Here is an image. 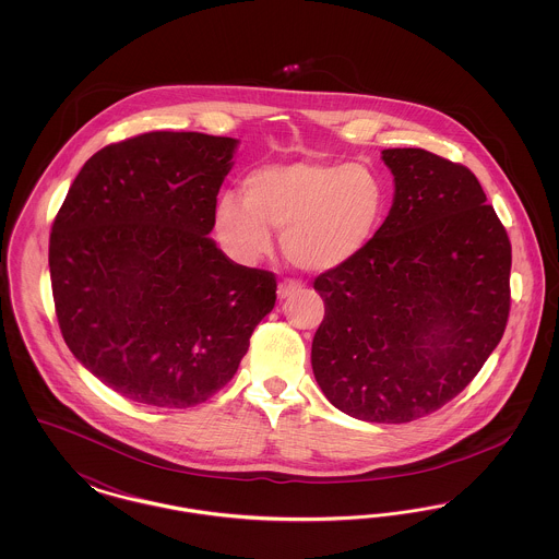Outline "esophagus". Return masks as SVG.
Instances as JSON below:
<instances>
[{
	"instance_id": "obj_1",
	"label": "esophagus",
	"mask_w": 559,
	"mask_h": 559,
	"mask_svg": "<svg viewBox=\"0 0 559 559\" xmlns=\"http://www.w3.org/2000/svg\"><path fill=\"white\" fill-rule=\"evenodd\" d=\"M301 292V285L297 283V281H283V283H278V289H276V293H278V299H287V297H292V295H295V293Z\"/></svg>"
}]
</instances>
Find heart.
<instances>
[{
	"label": "heart",
	"instance_id": "obj_1",
	"mask_svg": "<svg viewBox=\"0 0 559 559\" xmlns=\"http://www.w3.org/2000/svg\"><path fill=\"white\" fill-rule=\"evenodd\" d=\"M388 207L383 178L365 163L293 160L253 169L242 199L224 192L215 203V233L239 264H255L281 233L295 266L326 272L356 260L377 235Z\"/></svg>",
	"mask_w": 559,
	"mask_h": 559
}]
</instances>
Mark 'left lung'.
Masks as SVG:
<instances>
[{
  "mask_svg": "<svg viewBox=\"0 0 559 559\" xmlns=\"http://www.w3.org/2000/svg\"><path fill=\"white\" fill-rule=\"evenodd\" d=\"M394 203L369 247L314 278L312 371L360 421L408 424L478 374L506 333L511 242L478 178L424 148H385Z\"/></svg>",
  "mask_w": 559,
  "mask_h": 559,
  "instance_id": "1",
  "label": "left lung"
}]
</instances>
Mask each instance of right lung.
Listing matches in <instances>:
<instances>
[{
	"label": "right lung",
	"instance_id": "1",
	"mask_svg": "<svg viewBox=\"0 0 559 559\" xmlns=\"http://www.w3.org/2000/svg\"><path fill=\"white\" fill-rule=\"evenodd\" d=\"M235 138L148 132L81 167L56 213L50 278L60 333L123 399L188 408L239 369L276 276L217 249V192Z\"/></svg>",
	"mask_w": 559,
	"mask_h": 559
}]
</instances>
